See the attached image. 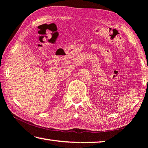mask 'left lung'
<instances>
[{"label":"left lung","mask_w":148,"mask_h":148,"mask_svg":"<svg viewBox=\"0 0 148 148\" xmlns=\"http://www.w3.org/2000/svg\"><path fill=\"white\" fill-rule=\"evenodd\" d=\"M147 82H148V79H147Z\"/></svg>","instance_id":"1"}]
</instances>
